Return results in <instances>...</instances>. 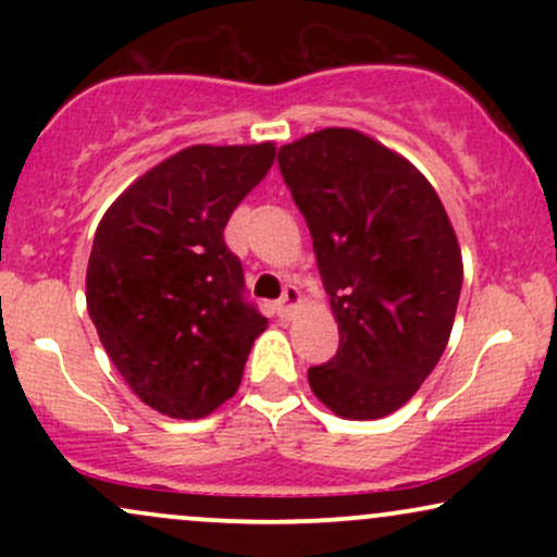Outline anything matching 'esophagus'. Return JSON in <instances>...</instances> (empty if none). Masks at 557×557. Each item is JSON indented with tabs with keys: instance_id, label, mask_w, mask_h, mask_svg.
Returning <instances> with one entry per match:
<instances>
[{
	"instance_id": "esophagus-1",
	"label": "esophagus",
	"mask_w": 557,
	"mask_h": 557,
	"mask_svg": "<svg viewBox=\"0 0 557 557\" xmlns=\"http://www.w3.org/2000/svg\"><path fill=\"white\" fill-rule=\"evenodd\" d=\"M298 304H300V293H298V287H296V285H285V287H283V298L277 300V311H280V317H290V314H293V309H296Z\"/></svg>"
}]
</instances>
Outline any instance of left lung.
<instances>
[{
	"label": "left lung",
	"instance_id": "8db88e82",
	"mask_svg": "<svg viewBox=\"0 0 557 557\" xmlns=\"http://www.w3.org/2000/svg\"><path fill=\"white\" fill-rule=\"evenodd\" d=\"M277 164L341 330L309 385L337 417H387L437 367L456 319L463 264L443 201L413 164L348 127L283 146Z\"/></svg>",
	"mask_w": 557,
	"mask_h": 557
}]
</instances>
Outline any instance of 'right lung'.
<instances>
[{
	"label": "right lung",
	"mask_w": 557,
	"mask_h": 557,
	"mask_svg": "<svg viewBox=\"0 0 557 557\" xmlns=\"http://www.w3.org/2000/svg\"><path fill=\"white\" fill-rule=\"evenodd\" d=\"M274 146H190L138 177L94 235L88 314L146 406L201 419L233 398L261 317L225 225Z\"/></svg>",
	"instance_id": "obj_1"
}]
</instances>
